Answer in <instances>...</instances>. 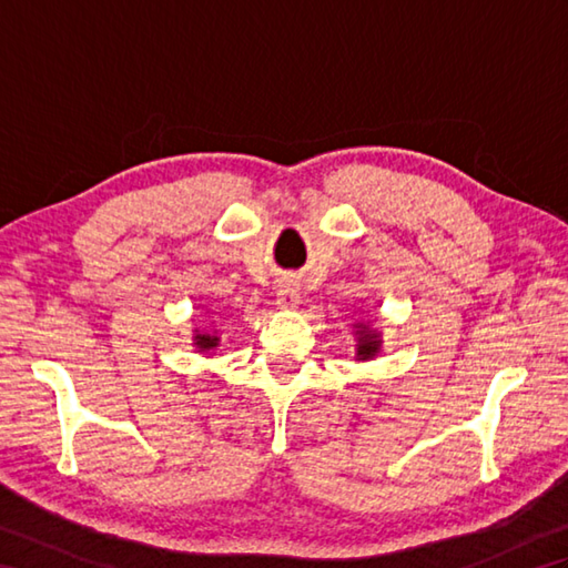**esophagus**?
<instances>
[{
    "label": "esophagus",
    "instance_id": "34e87169",
    "mask_svg": "<svg viewBox=\"0 0 568 568\" xmlns=\"http://www.w3.org/2000/svg\"><path fill=\"white\" fill-rule=\"evenodd\" d=\"M275 295H277V305H281L283 310H293L300 303V287L295 281H291V277L281 281Z\"/></svg>",
    "mask_w": 568,
    "mask_h": 568
}]
</instances>
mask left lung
I'll return each instance as SVG.
<instances>
[{"label": "left lung", "mask_w": 568, "mask_h": 568, "mask_svg": "<svg viewBox=\"0 0 568 568\" xmlns=\"http://www.w3.org/2000/svg\"><path fill=\"white\" fill-rule=\"evenodd\" d=\"M356 334H358V344H356V358L358 361H368V358H373L376 356L378 352H381V336H378V332H373V329H368L366 324H356Z\"/></svg>", "instance_id": "8db88e82"}]
</instances>
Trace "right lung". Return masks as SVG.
I'll list each match as a JSON object with an SVG mask.
<instances>
[{
    "mask_svg": "<svg viewBox=\"0 0 568 568\" xmlns=\"http://www.w3.org/2000/svg\"><path fill=\"white\" fill-rule=\"evenodd\" d=\"M216 344H220V336H214V334H195V346L200 348V352H210V348H214Z\"/></svg>",
    "mask_w": 568,
    "mask_h": 568,
    "instance_id": "add662e5",
    "label": "right lung"
}]
</instances>
